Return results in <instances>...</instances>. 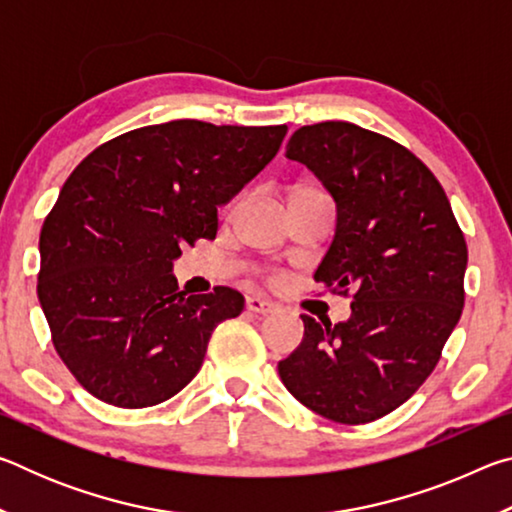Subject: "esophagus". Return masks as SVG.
I'll return each instance as SVG.
<instances>
[{
	"instance_id": "obj_1",
	"label": "esophagus",
	"mask_w": 512,
	"mask_h": 512,
	"mask_svg": "<svg viewBox=\"0 0 512 512\" xmlns=\"http://www.w3.org/2000/svg\"><path fill=\"white\" fill-rule=\"evenodd\" d=\"M246 309L255 311V314H271V311H275V305L271 300H264L259 296H248L246 298Z\"/></svg>"
}]
</instances>
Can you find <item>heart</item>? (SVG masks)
<instances>
[{
    "mask_svg": "<svg viewBox=\"0 0 512 512\" xmlns=\"http://www.w3.org/2000/svg\"><path fill=\"white\" fill-rule=\"evenodd\" d=\"M300 189H307V187H300ZM296 192H298V189H296Z\"/></svg>",
    "mask_w": 512,
    "mask_h": 512,
    "instance_id": "obj_1",
    "label": "heart"
}]
</instances>
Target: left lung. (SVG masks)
<instances>
[{"mask_svg":"<svg viewBox=\"0 0 512 512\" xmlns=\"http://www.w3.org/2000/svg\"><path fill=\"white\" fill-rule=\"evenodd\" d=\"M287 158L316 173L336 203V232L314 280L350 296L352 316L323 325L277 363L287 391L318 415L366 424L424 384L461 318L467 246L427 164L350 121L291 135Z\"/></svg>","mask_w":512,"mask_h":512,"instance_id":"left-lung-1","label":"left lung"}]
</instances>
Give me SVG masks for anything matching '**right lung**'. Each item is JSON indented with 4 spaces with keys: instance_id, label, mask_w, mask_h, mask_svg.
Wrapping results in <instances>:
<instances>
[{
    "instance_id": "add662e5",
    "label": "right lung",
    "mask_w": 512,
    "mask_h": 512,
    "mask_svg": "<svg viewBox=\"0 0 512 512\" xmlns=\"http://www.w3.org/2000/svg\"><path fill=\"white\" fill-rule=\"evenodd\" d=\"M287 126L176 119L94 149L60 189L40 232L38 300L51 341L97 400L144 409L201 370L223 320L244 296H187L173 259L214 239L228 203L280 151Z\"/></svg>"
}]
</instances>
